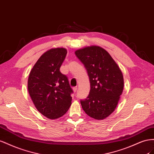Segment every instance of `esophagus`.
<instances>
[{
    "mask_svg": "<svg viewBox=\"0 0 154 154\" xmlns=\"http://www.w3.org/2000/svg\"><path fill=\"white\" fill-rule=\"evenodd\" d=\"M73 91H74V92H76L77 91V86H75V87H73Z\"/></svg>",
    "mask_w": 154,
    "mask_h": 154,
    "instance_id": "1",
    "label": "esophagus"
}]
</instances>
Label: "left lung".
Here are the masks:
<instances>
[{
    "mask_svg": "<svg viewBox=\"0 0 154 154\" xmlns=\"http://www.w3.org/2000/svg\"><path fill=\"white\" fill-rule=\"evenodd\" d=\"M75 55L87 70L90 90L81 99L83 110L95 119H103L115 110L124 87L122 73L103 48L92 46L77 50Z\"/></svg>",
    "mask_w": 154,
    "mask_h": 154,
    "instance_id": "obj_1",
    "label": "left lung"
}]
</instances>
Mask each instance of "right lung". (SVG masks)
Here are the masks:
<instances>
[{"instance_id": "right-lung-1", "label": "right lung", "mask_w": 154, "mask_h": 154, "mask_svg": "<svg viewBox=\"0 0 154 154\" xmlns=\"http://www.w3.org/2000/svg\"><path fill=\"white\" fill-rule=\"evenodd\" d=\"M67 54L64 48L46 51L30 72L28 89L37 110L55 119L62 117L71 106L73 93L68 77L60 72Z\"/></svg>"}]
</instances>
